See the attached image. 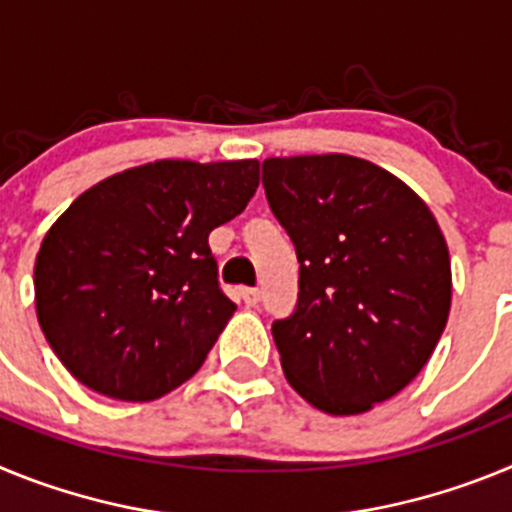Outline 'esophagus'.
Returning a JSON list of instances; mask_svg holds the SVG:
<instances>
[{"mask_svg":"<svg viewBox=\"0 0 512 512\" xmlns=\"http://www.w3.org/2000/svg\"><path fill=\"white\" fill-rule=\"evenodd\" d=\"M238 300H243V305L253 307L259 302V289L256 287H241L238 289Z\"/></svg>","mask_w":512,"mask_h":512,"instance_id":"34e87169","label":"esophagus"}]
</instances>
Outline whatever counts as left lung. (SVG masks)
<instances>
[{"mask_svg":"<svg viewBox=\"0 0 512 512\" xmlns=\"http://www.w3.org/2000/svg\"><path fill=\"white\" fill-rule=\"evenodd\" d=\"M261 169L300 261L295 312L271 325L284 377L323 413H366L418 377L446 328L441 228L408 184L364 158H266Z\"/></svg>","mask_w":512,"mask_h":512,"instance_id":"8db88e82","label":"left lung"}]
</instances>
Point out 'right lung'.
Instances as JSON below:
<instances>
[{
  "mask_svg": "<svg viewBox=\"0 0 512 512\" xmlns=\"http://www.w3.org/2000/svg\"><path fill=\"white\" fill-rule=\"evenodd\" d=\"M259 161H156L76 197L35 259V307L61 364L99 395L164 397L187 382L235 312L212 230L246 210Z\"/></svg>",
  "mask_w": 512,
  "mask_h": 512,
  "instance_id": "obj_1",
  "label": "right lung"
}]
</instances>
